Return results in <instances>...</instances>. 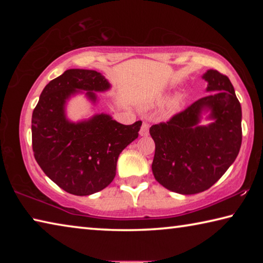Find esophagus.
Here are the masks:
<instances>
[{"label": "esophagus", "instance_id": "esophagus-1", "mask_svg": "<svg viewBox=\"0 0 263 263\" xmlns=\"http://www.w3.org/2000/svg\"><path fill=\"white\" fill-rule=\"evenodd\" d=\"M149 133V124L148 123H142V125L140 127V131H139V135L141 137H146L148 136Z\"/></svg>", "mask_w": 263, "mask_h": 263}]
</instances>
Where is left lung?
<instances>
[{
    "label": "left lung",
    "mask_w": 263,
    "mask_h": 263,
    "mask_svg": "<svg viewBox=\"0 0 263 263\" xmlns=\"http://www.w3.org/2000/svg\"><path fill=\"white\" fill-rule=\"evenodd\" d=\"M203 79L206 90L216 92L149 128L155 142V180L182 195L202 193L215 184L238 157L242 140L241 105L230 79L215 69ZM205 109L211 110L214 123L198 126Z\"/></svg>",
    "instance_id": "8db88e82"
}]
</instances>
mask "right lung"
Here are the masks:
<instances>
[{
    "label": "right lung",
    "mask_w": 263,
    "mask_h": 263,
    "mask_svg": "<svg viewBox=\"0 0 263 263\" xmlns=\"http://www.w3.org/2000/svg\"><path fill=\"white\" fill-rule=\"evenodd\" d=\"M110 88L96 70L67 69L48 82L32 114V149L43 172L67 193L87 196L106 188L116 176L122 151L139 136L141 122L124 125L105 114L73 123L66 118L65 104L78 90L94 91Z\"/></svg>",
    "instance_id": "1"
}]
</instances>
